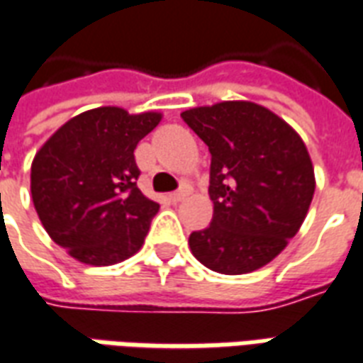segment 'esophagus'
Masks as SVG:
<instances>
[{
	"label": "esophagus",
	"instance_id": "esophagus-1",
	"mask_svg": "<svg viewBox=\"0 0 363 363\" xmlns=\"http://www.w3.org/2000/svg\"><path fill=\"white\" fill-rule=\"evenodd\" d=\"M184 198H186V190H177V192L169 194V199L173 203H179V201H182Z\"/></svg>",
	"mask_w": 363,
	"mask_h": 363
}]
</instances>
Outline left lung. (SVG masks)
<instances>
[{
	"instance_id": "8db88e82",
	"label": "left lung",
	"mask_w": 363,
	"mask_h": 363,
	"mask_svg": "<svg viewBox=\"0 0 363 363\" xmlns=\"http://www.w3.org/2000/svg\"><path fill=\"white\" fill-rule=\"evenodd\" d=\"M211 152L213 220L190 233V250L222 275L250 273L277 258L299 232L315 194L303 139L252 101L181 113Z\"/></svg>"
}]
</instances>
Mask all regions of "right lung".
I'll return each mask as SVG.
<instances>
[{
  "instance_id": "add662e5",
  "label": "right lung",
  "mask_w": 363,
  "mask_h": 363,
  "mask_svg": "<svg viewBox=\"0 0 363 363\" xmlns=\"http://www.w3.org/2000/svg\"><path fill=\"white\" fill-rule=\"evenodd\" d=\"M162 121L98 107L73 116L31 162V199L43 228L69 256L113 265L139 250L160 205L137 188V143Z\"/></svg>"
}]
</instances>
